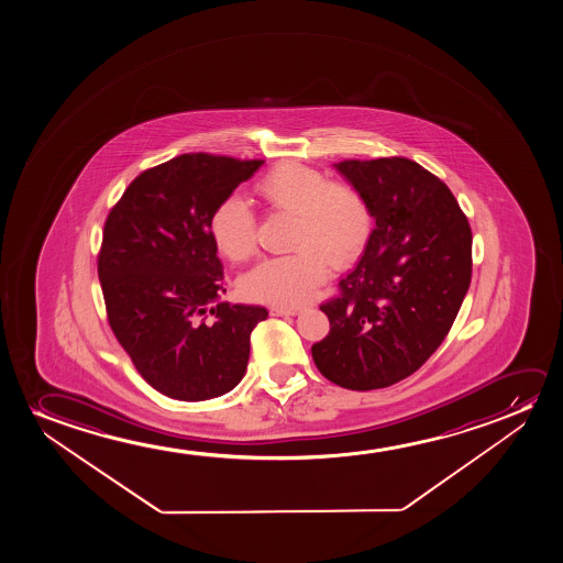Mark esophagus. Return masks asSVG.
Here are the masks:
<instances>
[{
    "label": "esophagus",
    "mask_w": 563,
    "mask_h": 563,
    "mask_svg": "<svg viewBox=\"0 0 563 563\" xmlns=\"http://www.w3.org/2000/svg\"><path fill=\"white\" fill-rule=\"evenodd\" d=\"M300 309L298 308H271V316L288 317L298 316Z\"/></svg>",
    "instance_id": "esophagus-1"
}]
</instances>
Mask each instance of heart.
<instances>
[{
    "mask_svg": "<svg viewBox=\"0 0 563 563\" xmlns=\"http://www.w3.org/2000/svg\"><path fill=\"white\" fill-rule=\"evenodd\" d=\"M269 208L294 217L292 254L271 257L240 278L250 300L294 308L316 296L331 262H354L371 234L367 201L354 186L329 183L323 173L285 163L255 183ZM209 236L224 260L242 263L255 252V221L239 196L224 198L209 217Z\"/></svg>",
    "mask_w": 563,
    "mask_h": 563,
    "instance_id": "heart-1",
    "label": "heart"
}]
</instances>
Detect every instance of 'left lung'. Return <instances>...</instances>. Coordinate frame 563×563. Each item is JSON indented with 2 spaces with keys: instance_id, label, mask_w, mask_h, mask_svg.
<instances>
[{
  "instance_id": "8db88e82",
  "label": "left lung",
  "mask_w": 563,
  "mask_h": 563,
  "mask_svg": "<svg viewBox=\"0 0 563 563\" xmlns=\"http://www.w3.org/2000/svg\"><path fill=\"white\" fill-rule=\"evenodd\" d=\"M375 219L362 260L321 311L311 346L334 385L375 390L409 377L446 339L471 283L467 217L440 178L406 157L334 163Z\"/></svg>"
}]
</instances>
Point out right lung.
Masks as SVG:
<instances>
[{
	"mask_svg": "<svg viewBox=\"0 0 563 563\" xmlns=\"http://www.w3.org/2000/svg\"><path fill=\"white\" fill-rule=\"evenodd\" d=\"M263 162L185 154L132 180L103 227L98 275L109 324L155 390L211 400L244 378L262 306H231L209 236L213 209Z\"/></svg>",
	"mask_w": 563,
	"mask_h": 563,
	"instance_id": "obj_1",
	"label": "right lung"
}]
</instances>
